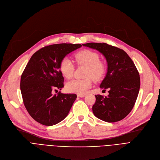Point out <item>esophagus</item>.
Here are the masks:
<instances>
[{
    "label": "esophagus",
    "mask_w": 160,
    "mask_h": 160,
    "mask_svg": "<svg viewBox=\"0 0 160 160\" xmlns=\"http://www.w3.org/2000/svg\"><path fill=\"white\" fill-rule=\"evenodd\" d=\"M77 96L78 97H84L86 96V94H78Z\"/></svg>",
    "instance_id": "obj_1"
}]
</instances>
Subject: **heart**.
Listing matches in <instances>:
<instances>
[{
  "label": "heart",
  "instance_id": "1",
  "mask_svg": "<svg viewBox=\"0 0 160 160\" xmlns=\"http://www.w3.org/2000/svg\"><path fill=\"white\" fill-rule=\"evenodd\" d=\"M74 59L78 65L87 67L85 72L86 78L82 80H73L66 84L68 92L84 94L92 87L93 79L95 80L101 79L107 71L106 64L99 60V55L96 52L85 49L74 54ZM74 67L71 61L67 58L61 59L59 63V71L65 78L71 79L74 74Z\"/></svg>",
  "mask_w": 160,
  "mask_h": 160
}]
</instances>
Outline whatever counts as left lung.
<instances>
[{"instance_id":"8db88e82","label":"left lung","mask_w":160,"mask_h":160,"mask_svg":"<svg viewBox=\"0 0 160 160\" xmlns=\"http://www.w3.org/2000/svg\"><path fill=\"white\" fill-rule=\"evenodd\" d=\"M97 50L106 58L107 72L100 88L108 89V95H95L94 115L107 122H116L126 117L133 108L140 89V76L133 61L120 48L106 43L83 44Z\"/></svg>"}]
</instances>
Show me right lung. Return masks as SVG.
Wrapping results in <instances>:
<instances>
[{"mask_svg": "<svg viewBox=\"0 0 160 160\" xmlns=\"http://www.w3.org/2000/svg\"><path fill=\"white\" fill-rule=\"evenodd\" d=\"M81 46L80 44L47 46L34 53L27 63L21 77L20 89L27 112L37 122L51 126L68 115L77 96L60 92L53 95L52 92L64 86L60 61Z\"/></svg>", "mask_w": 160, "mask_h": 160, "instance_id": "right-lung-1", "label": "right lung"}]
</instances>
